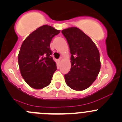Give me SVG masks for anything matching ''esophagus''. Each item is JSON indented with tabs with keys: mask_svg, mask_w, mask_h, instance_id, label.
<instances>
[{
	"mask_svg": "<svg viewBox=\"0 0 122 122\" xmlns=\"http://www.w3.org/2000/svg\"><path fill=\"white\" fill-rule=\"evenodd\" d=\"M58 61H60V62H61V61H62V57H60V58L58 59Z\"/></svg>",
	"mask_w": 122,
	"mask_h": 122,
	"instance_id": "obj_1",
	"label": "esophagus"
}]
</instances>
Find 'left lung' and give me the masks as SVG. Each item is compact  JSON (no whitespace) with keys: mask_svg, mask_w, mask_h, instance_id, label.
<instances>
[{"mask_svg":"<svg viewBox=\"0 0 122 122\" xmlns=\"http://www.w3.org/2000/svg\"><path fill=\"white\" fill-rule=\"evenodd\" d=\"M71 53V69L64 75L67 85L77 91L85 90L94 82L101 69L99 52L94 42L78 28L61 31Z\"/></svg>","mask_w":122,"mask_h":122,"instance_id":"left-lung-1","label":"left lung"}]
</instances>
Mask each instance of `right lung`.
<instances>
[{
	"label": "right lung",
	"instance_id": "right-lung-1",
	"mask_svg": "<svg viewBox=\"0 0 122 122\" xmlns=\"http://www.w3.org/2000/svg\"><path fill=\"white\" fill-rule=\"evenodd\" d=\"M60 32L51 26L43 25L23 42L18 62L21 76L32 88L41 89L51 83L57 69L51 56L50 44L53 37Z\"/></svg>",
	"mask_w": 122,
	"mask_h": 122
}]
</instances>
